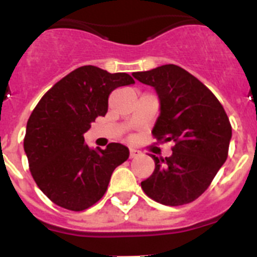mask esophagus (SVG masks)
I'll use <instances>...</instances> for the list:
<instances>
[{
	"label": "esophagus",
	"instance_id": "esophagus-1",
	"mask_svg": "<svg viewBox=\"0 0 257 257\" xmlns=\"http://www.w3.org/2000/svg\"><path fill=\"white\" fill-rule=\"evenodd\" d=\"M140 154H142V152L138 151V149H130V158H136V157H139Z\"/></svg>",
	"mask_w": 257,
	"mask_h": 257
}]
</instances>
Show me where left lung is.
<instances>
[{"label": "left lung", "mask_w": 257, "mask_h": 257, "mask_svg": "<svg viewBox=\"0 0 257 257\" xmlns=\"http://www.w3.org/2000/svg\"><path fill=\"white\" fill-rule=\"evenodd\" d=\"M134 78L156 90L160 115L157 139L174 142L172 154L158 158L142 181L145 194L166 206L193 202L205 192L228 157L231 126L216 96L183 68L174 64L135 72Z\"/></svg>", "instance_id": "obj_1"}]
</instances>
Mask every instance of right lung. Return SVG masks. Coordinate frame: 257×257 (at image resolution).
I'll use <instances>...</instances> for the list:
<instances>
[{
	"label": "right lung",
	"mask_w": 257,
	"mask_h": 257,
	"mask_svg": "<svg viewBox=\"0 0 257 257\" xmlns=\"http://www.w3.org/2000/svg\"><path fill=\"white\" fill-rule=\"evenodd\" d=\"M131 83L130 74L85 65L52 86L33 109L24 152L36 184L55 205L82 211L96 203L115 167L128 158V148L119 143L88 148L83 134L106 114L110 92Z\"/></svg>",
	"instance_id": "1"
}]
</instances>
